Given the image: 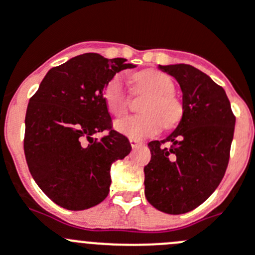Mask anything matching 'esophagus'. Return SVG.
<instances>
[{"mask_svg": "<svg viewBox=\"0 0 255 255\" xmlns=\"http://www.w3.org/2000/svg\"><path fill=\"white\" fill-rule=\"evenodd\" d=\"M130 144H131L132 148H136L137 145H140V144H141V141H139V140H136V139H130Z\"/></svg>", "mask_w": 255, "mask_h": 255, "instance_id": "esophagus-1", "label": "esophagus"}]
</instances>
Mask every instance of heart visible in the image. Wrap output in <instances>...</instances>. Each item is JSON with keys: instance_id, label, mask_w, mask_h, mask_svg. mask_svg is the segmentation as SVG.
I'll return each mask as SVG.
<instances>
[{"instance_id": "obj_1", "label": "heart", "mask_w": 255, "mask_h": 255, "mask_svg": "<svg viewBox=\"0 0 255 255\" xmlns=\"http://www.w3.org/2000/svg\"><path fill=\"white\" fill-rule=\"evenodd\" d=\"M135 88L149 93L141 105L143 115L118 120L115 129L131 139H144L158 134L162 126L170 129L181 121L183 106L174 92L173 79L158 71H143L135 74ZM107 109L114 116L124 115L129 106V96L124 87V77L116 74L107 82L104 90Z\"/></svg>"}]
</instances>
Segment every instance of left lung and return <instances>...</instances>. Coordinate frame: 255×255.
<instances>
[{
    "label": "left lung",
    "mask_w": 255,
    "mask_h": 255,
    "mask_svg": "<svg viewBox=\"0 0 255 255\" xmlns=\"http://www.w3.org/2000/svg\"><path fill=\"white\" fill-rule=\"evenodd\" d=\"M179 83L183 115L164 140L148 144L144 167L145 197L156 210L186 214L200 206L220 184L228 168L235 116L223 87L188 64L159 65ZM169 142L170 147H164Z\"/></svg>",
    "instance_id": "left-lung-1"
}]
</instances>
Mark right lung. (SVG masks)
Returning a JSON list of instances; mask_svg holds the SVG:
<instances>
[{"instance_id": "right-lung-1", "label": "right lung", "mask_w": 255, "mask_h": 255, "mask_svg": "<svg viewBox=\"0 0 255 255\" xmlns=\"http://www.w3.org/2000/svg\"><path fill=\"white\" fill-rule=\"evenodd\" d=\"M124 58L96 53L77 55L51 68L30 99L24 151L40 190L67 210H86L109 195L110 168L131 150L128 137L111 129L104 90L123 69ZM109 135L93 139L96 132Z\"/></svg>"}]
</instances>
